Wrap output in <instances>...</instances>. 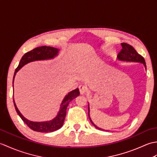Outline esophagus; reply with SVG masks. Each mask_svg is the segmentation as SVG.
Masks as SVG:
<instances>
[{
	"instance_id": "1",
	"label": "esophagus",
	"mask_w": 157,
	"mask_h": 157,
	"mask_svg": "<svg viewBox=\"0 0 157 157\" xmlns=\"http://www.w3.org/2000/svg\"><path fill=\"white\" fill-rule=\"evenodd\" d=\"M79 92H80V94H84L85 93L87 92V88H86V86L84 85L79 86Z\"/></svg>"
}]
</instances>
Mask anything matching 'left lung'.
Masks as SVG:
<instances>
[{"mask_svg": "<svg viewBox=\"0 0 157 157\" xmlns=\"http://www.w3.org/2000/svg\"><path fill=\"white\" fill-rule=\"evenodd\" d=\"M122 46V49L121 50V51L119 52V53L117 55V59L120 61H123V62H136V63H142L143 65H144L145 69H146V63H145V60L142 57V56L139 55L138 53L136 52L134 48L131 45H129L127 43H121V44ZM88 117L89 119L90 120V122L92 123V124L94 125L96 129H100V130H104L101 128H98V127L96 126L93 121H92L90 116V106L88 104ZM106 131V130H105ZM107 131V130H106Z\"/></svg>", "mask_w": 157, "mask_h": 157, "instance_id": "left-lung-1", "label": "left lung"}]
</instances>
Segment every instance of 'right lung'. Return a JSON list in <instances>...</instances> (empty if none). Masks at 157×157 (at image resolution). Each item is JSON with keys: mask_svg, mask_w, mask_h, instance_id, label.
I'll use <instances>...</instances> for the list:
<instances>
[{"mask_svg": "<svg viewBox=\"0 0 157 157\" xmlns=\"http://www.w3.org/2000/svg\"><path fill=\"white\" fill-rule=\"evenodd\" d=\"M59 49L58 48L51 47V46H40V47H37L33 49L31 51L26 52L25 54L22 56L21 59L20 60L18 67L15 69L13 79V86L16 73H17L19 71V70L21 67H23L25 65L33 61L52 59L59 55ZM79 95V90L78 88H76L75 90H73L68 92V94L65 96L61 105H60V109L57 115H56V116L54 119L46 121L36 122L29 121V120L24 117L21 113H20L19 109L16 106L14 101V98H13V102H14L15 108L17 113V114L19 115L20 117L21 118L23 122H24L29 128L34 130L35 132L48 133L55 132L56 130H57L61 128L65 121V118L66 116V110L67 108V106L73 99L78 97Z\"/></svg>", "mask_w": 157, "mask_h": 157, "instance_id": "right-lung-1", "label": "right lung"}]
</instances>
